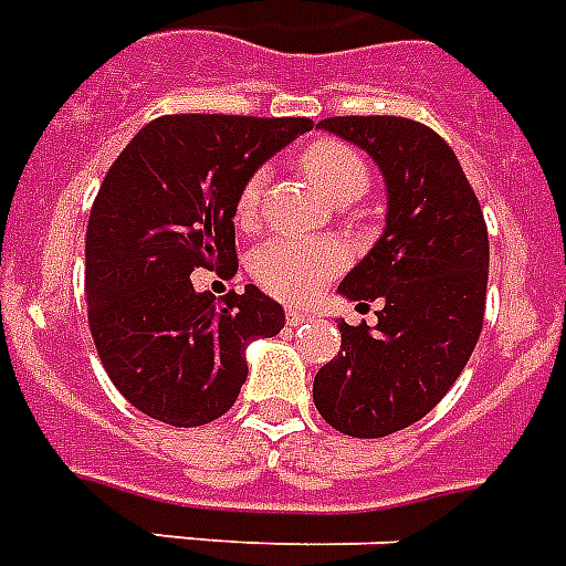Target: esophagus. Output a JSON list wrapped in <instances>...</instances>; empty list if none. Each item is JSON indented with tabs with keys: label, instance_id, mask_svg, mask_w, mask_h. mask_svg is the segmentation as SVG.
Segmentation results:
<instances>
[{
	"label": "esophagus",
	"instance_id": "esophagus-1",
	"mask_svg": "<svg viewBox=\"0 0 566 566\" xmlns=\"http://www.w3.org/2000/svg\"><path fill=\"white\" fill-rule=\"evenodd\" d=\"M314 314L311 311H302V308H287V326H302V323H311Z\"/></svg>",
	"mask_w": 566,
	"mask_h": 566
}]
</instances>
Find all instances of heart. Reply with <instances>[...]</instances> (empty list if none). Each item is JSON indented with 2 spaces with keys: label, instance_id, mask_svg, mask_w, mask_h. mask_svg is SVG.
Here are the masks:
<instances>
[{
  "label": "heart",
  "instance_id": "1",
  "mask_svg": "<svg viewBox=\"0 0 566 566\" xmlns=\"http://www.w3.org/2000/svg\"><path fill=\"white\" fill-rule=\"evenodd\" d=\"M302 170L326 193L332 202L337 199H358L367 190L370 170L361 155L335 140H319L302 153ZM266 172L258 170L240 188L238 222L252 226L264 199ZM346 249L332 238H273L261 243L249 258V273L266 293L279 300L302 302L311 300L323 284L344 270Z\"/></svg>",
  "mask_w": 566,
  "mask_h": 566
}]
</instances>
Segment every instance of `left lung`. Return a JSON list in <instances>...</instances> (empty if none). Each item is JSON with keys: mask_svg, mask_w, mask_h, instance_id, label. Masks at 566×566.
Masks as SVG:
<instances>
[{"mask_svg": "<svg viewBox=\"0 0 566 566\" xmlns=\"http://www.w3.org/2000/svg\"><path fill=\"white\" fill-rule=\"evenodd\" d=\"M317 128L370 155L387 190L385 229L337 287L381 302L376 326L340 328L314 376V405L349 438H385L434 408L482 335L488 226L455 153L405 117H328Z\"/></svg>", "mask_w": 566, "mask_h": 566, "instance_id": "8db88e82", "label": "left lung"}]
</instances>
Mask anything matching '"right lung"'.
<instances>
[{
	"instance_id": "add662e5",
	"label": "right lung",
	"mask_w": 566,
	"mask_h": 566,
	"mask_svg": "<svg viewBox=\"0 0 566 566\" xmlns=\"http://www.w3.org/2000/svg\"><path fill=\"white\" fill-rule=\"evenodd\" d=\"M311 126L172 114L146 123L111 164L84 240L87 319L105 373L146 417L176 429L222 417L247 381V346L284 328V308L255 284L220 305L190 273H238L240 188Z\"/></svg>"
}]
</instances>
